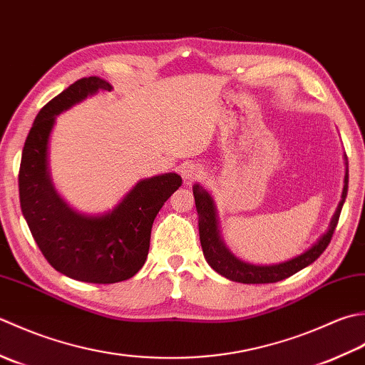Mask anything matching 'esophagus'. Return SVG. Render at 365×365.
I'll list each match as a JSON object with an SVG mask.
<instances>
[{"mask_svg":"<svg viewBox=\"0 0 365 365\" xmlns=\"http://www.w3.org/2000/svg\"><path fill=\"white\" fill-rule=\"evenodd\" d=\"M203 173L205 172H203L202 165H198V163H193V162L184 163L182 168H181V175L184 178V181H187V182L198 180V178L203 176Z\"/></svg>","mask_w":365,"mask_h":365,"instance_id":"obj_1","label":"esophagus"}]
</instances>
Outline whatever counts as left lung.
<instances>
[{
  "label": "left lung",
  "instance_id": "obj_1",
  "mask_svg": "<svg viewBox=\"0 0 365 365\" xmlns=\"http://www.w3.org/2000/svg\"><path fill=\"white\" fill-rule=\"evenodd\" d=\"M346 160V158H345ZM346 172H345V184L344 192H341V200L336 212H334L332 219L329 222V227L326 232L319 236V240L309 247L304 254L297 255L288 262L279 263V264H252L247 262H242L241 258L235 257V254L230 250L224 240L220 237L219 230V217L217 211H215L214 200L210 195V192L203 189L200 184H195L192 187L193 197H195V206L198 212V232H200V242H202L203 255L206 258L207 264H210L215 272L224 276L233 282H241V284H274V282L284 280L289 276H293L297 271L304 269L309 264H312L315 259L323 254L331 242V237L334 235V230L337 227V222L341 212V206L345 203L346 192H348V162Z\"/></svg>",
  "mask_w": 365,
  "mask_h": 365
}]
</instances>
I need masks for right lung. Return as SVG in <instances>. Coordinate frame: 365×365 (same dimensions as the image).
<instances>
[{
    "label": "right lung",
    "mask_w": 365,
    "mask_h": 365,
    "mask_svg": "<svg viewBox=\"0 0 365 365\" xmlns=\"http://www.w3.org/2000/svg\"><path fill=\"white\" fill-rule=\"evenodd\" d=\"M99 77L80 78L41 108L21 153L20 206L42 255L58 272L89 284H116L143 267L155 215L181 187L176 173L140 180L113 210L81 214L64 202L51 182L48 143L56 116L88 96L111 91Z\"/></svg>",
    "instance_id": "1"
}]
</instances>
